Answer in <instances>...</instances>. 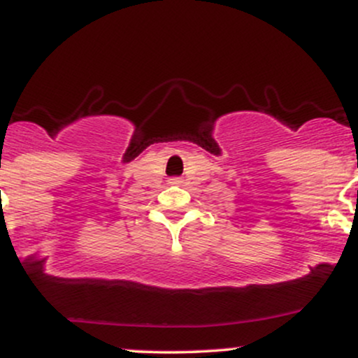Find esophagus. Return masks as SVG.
<instances>
[{
	"mask_svg": "<svg viewBox=\"0 0 358 358\" xmlns=\"http://www.w3.org/2000/svg\"><path fill=\"white\" fill-rule=\"evenodd\" d=\"M171 183H178V180H176V178H173V180H171Z\"/></svg>",
	"mask_w": 358,
	"mask_h": 358,
	"instance_id": "esophagus-1",
	"label": "esophagus"
}]
</instances>
